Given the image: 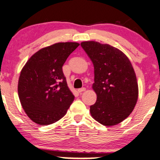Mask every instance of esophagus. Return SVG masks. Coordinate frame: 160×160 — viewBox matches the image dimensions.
Listing matches in <instances>:
<instances>
[{
    "instance_id": "esophagus-1",
    "label": "esophagus",
    "mask_w": 160,
    "mask_h": 160,
    "mask_svg": "<svg viewBox=\"0 0 160 160\" xmlns=\"http://www.w3.org/2000/svg\"><path fill=\"white\" fill-rule=\"evenodd\" d=\"M84 91H86V88L83 87V88H78V92L79 93H82L83 92H84Z\"/></svg>"
}]
</instances>
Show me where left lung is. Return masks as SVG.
<instances>
[{"label": "left lung", "mask_w": 160, "mask_h": 160, "mask_svg": "<svg viewBox=\"0 0 160 160\" xmlns=\"http://www.w3.org/2000/svg\"><path fill=\"white\" fill-rule=\"evenodd\" d=\"M81 46L94 68L92 88L97 99L90 107L91 115L104 126L119 124L129 116L138 99L133 66L122 51L109 44L91 41Z\"/></svg>", "instance_id": "obj_1"}]
</instances>
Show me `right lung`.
<instances>
[{
    "label": "right lung",
    "instance_id": "obj_1",
    "mask_svg": "<svg viewBox=\"0 0 160 160\" xmlns=\"http://www.w3.org/2000/svg\"><path fill=\"white\" fill-rule=\"evenodd\" d=\"M78 46L76 42H63L41 48L22 68L18 97L27 116L36 124L48 125L58 121L74 100L62 66Z\"/></svg>",
    "mask_w": 160,
    "mask_h": 160
}]
</instances>
